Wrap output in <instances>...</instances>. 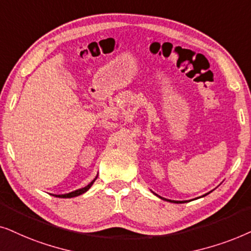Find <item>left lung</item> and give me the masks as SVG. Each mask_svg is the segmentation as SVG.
<instances>
[{
  "mask_svg": "<svg viewBox=\"0 0 251 251\" xmlns=\"http://www.w3.org/2000/svg\"><path fill=\"white\" fill-rule=\"evenodd\" d=\"M151 192H152V190H151ZM153 193V192H152ZM210 193H211V192H209V193H206V194H204V195H202V196H200V198H204V196L205 195H208V194H210ZM153 194H155V195L156 196H158V198L159 199H162V200H164V201H168V202H171V203H186V202H188V201H173V200H169V199H165V198H162V196H159V195H157V194L156 193H153ZM199 198V199H200Z\"/></svg>",
  "mask_w": 251,
  "mask_h": 251,
  "instance_id": "obj_1",
  "label": "left lung"
}]
</instances>
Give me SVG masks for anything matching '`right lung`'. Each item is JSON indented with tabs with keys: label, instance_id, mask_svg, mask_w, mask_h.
Here are the masks:
<instances>
[{
	"label": "right lung",
	"instance_id": "right-lung-1",
	"mask_svg": "<svg viewBox=\"0 0 251 251\" xmlns=\"http://www.w3.org/2000/svg\"><path fill=\"white\" fill-rule=\"evenodd\" d=\"M96 179H98V176H95V179H93L92 181L89 182L88 185H87V186L82 187V188H80V189L73 190V192H71V193H68V194H61V195H57V194H50V195L55 196V198H61V199H71V198H75V196L81 195V194L86 193L87 190H88L89 188H91L92 185H93V183H94V181H95Z\"/></svg>",
	"mask_w": 251,
	"mask_h": 251
}]
</instances>
